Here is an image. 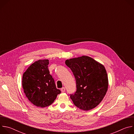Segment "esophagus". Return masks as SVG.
Returning a JSON list of instances; mask_svg holds the SVG:
<instances>
[{"instance_id":"esophagus-1","label":"esophagus","mask_w":134,"mask_h":134,"mask_svg":"<svg viewBox=\"0 0 134 134\" xmlns=\"http://www.w3.org/2000/svg\"><path fill=\"white\" fill-rule=\"evenodd\" d=\"M65 88L64 87H63V88H62V89H61V91H62V92H63V93H64V92H65Z\"/></svg>"}]
</instances>
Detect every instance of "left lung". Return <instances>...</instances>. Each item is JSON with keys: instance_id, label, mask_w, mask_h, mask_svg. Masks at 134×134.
Returning a JSON list of instances; mask_svg holds the SVG:
<instances>
[{"instance_id": "left-lung-1", "label": "left lung", "mask_w": 134, "mask_h": 134, "mask_svg": "<svg viewBox=\"0 0 134 134\" xmlns=\"http://www.w3.org/2000/svg\"><path fill=\"white\" fill-rule=\"evenodd\" d=\"M76 80V91L70 94L74 104L83 110L96 107L103 100L108 87L104 67L88 56L66 60Z\"/></svg>"}]
</instances>
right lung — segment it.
Here are the masks:
<instances>
[{"mask_svg": "<svg viewBox=\"0 0 134 134\" xmlns=\"http://www.w3.org/2000/svg\"><path fill=\"white\" fill-rule=\"evenodd\" d=\"M49 60H39L32 64L23 74L22 85L29 100L34 105L44 108L51 105L61 91L57 89L48 69Z\"/></svg>", "mask_w": 134, "mask_h": 134, "instance_id": "right-lung-1", "label": "right lung"}]
</instances>
